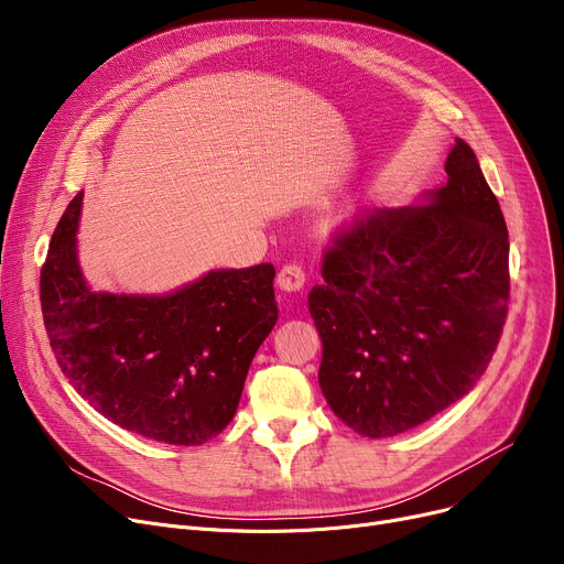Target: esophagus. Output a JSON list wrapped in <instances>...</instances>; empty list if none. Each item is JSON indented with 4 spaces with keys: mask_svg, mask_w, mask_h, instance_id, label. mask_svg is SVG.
I'll list each match as a JSON object with an SVG mask.
<instances>
[{
    "mask_svg": "<svg viewBox=\"0 0 564 564\" xmlns=\"http://www.w3.org/2000/svg\"><path fill=\"white\" fill-rule=\"evenodd\" d=\"M276 285L283 292H300L304 288V270L297 264H285L276 276Z\"/></svg>",
    "mask_w": 564,
    "mask_h": 564,
    "instance_id": "esophagus-1",
    "label": "esophagus"
}]
</instances>
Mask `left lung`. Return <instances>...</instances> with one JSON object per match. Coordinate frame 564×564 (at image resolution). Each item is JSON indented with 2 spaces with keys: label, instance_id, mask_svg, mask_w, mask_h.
<instances>
[{
  "label": "left lung",
  "instance_id": "8db88e82",
  "mask_svg": "<svg viewBox=\"0 0 564 564\" xmlns=\"http://www.w3.org/2000/svg\"><path fill=\"white\" fill-rule=\"evenodd\" d=\"M448 181L383 207L324 253L308 292L322 340L319 389L368 438L413 430L487 370L510 297V242L498 198L462 139Z\"/></svg>",
  "mask_w": 564,
  "mask_h": 564
}]
</instances>
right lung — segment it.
Listing matches in <instances>:
<instances>
[{
    "instance_id": "obj_1",
    "label": "right lung",
    "mask_w": 564,
    "mask_h": 564,
    "mask_svg": "<svg viewBox=\"0 0 564 564\" xmlns=\"http://www.w3.org/2000/svg\"><path fill=\"white\" fill-rule=\"evenodd\" d=\"M79 192L41 272L54 357L73 389L128 432L200 446L235 416L245 379L279 319L274 264L210 270L162 294L94 290L84 279Z\"/></svg>"
}]
</instances>
